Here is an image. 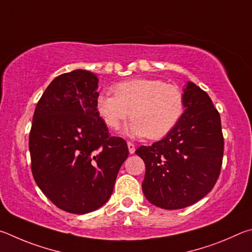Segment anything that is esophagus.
Returning a JSON list of instances; mask_svg holds the SVG:
<instances>
[{"instance_id": "obj_1", "label": "esophagus", "mask_w": 252, "mask_h": 252, "mask_svg": "<svg viewBox=\"0 0 252 252\" xmlns=\"http://www.w3.org/2000/svg\"><path fill=\"white\" fill-rule=\"evenodd\" d=\"M127 146H128V151H129L130 154H134L135 153V145L133 143L128 142V143H127Z\"/></svg>"}]
</instances>
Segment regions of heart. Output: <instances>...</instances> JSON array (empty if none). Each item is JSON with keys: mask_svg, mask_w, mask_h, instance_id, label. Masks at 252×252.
Returning <instances> with one entry per match:
<instances>
[{"mask_svg": "<svg viewBox=\"0 0 252 252\" xmlns=\"http://www.w3.org/2000/svg\"><path fill=\"white\" fill-rule=\"evenodd\" d=\"M113 92L115 96L100 95L96 103L97 113L113 130L121 128L130 116L134 122L127 128L129 135L160 139L175 128L184 114V94L174 84L137 78L117 84Z\"/></svg>", "mask_w": 252, "mask_h": 252, "instance_id": "obj_1", "label": "heart"}]
</instances>
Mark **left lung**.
Returning a JSON list of instances; mask_svg holds the SVG:
<instances>
[{"label":"left lung","mask_w":252,"mask_h":252,"mask_svg":"<svg viewBox=\"0 0 252 252\" xmlns=\"http://www.w3.org/2000/svg\"><path fill=\"white\" fill-rule=\"evenodd\" d=\"M185 110L175 128L152 146H140L146 173L143 192L162 209H182L210 192L222 165L223 135L218 110L205 91L188 82Z\"/></svg>","instance_id":"obj_1"}]
</instances>
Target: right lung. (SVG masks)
<instances>
[{"instance_id": "add662e5", "label": "right lung", "mask_w": 252, "mask_h": 252, "mask_svg": "<svg viewBox=\"0 0 252 252\" xmlns=\"http://www.w3.org/2000/svg\"><path fill=\"white\" fill-rule=\"evenodd\" d=\"M98 78L75 69L52 81L35 108L30 153L35 183L60 209L83 215L112 195L128 157L125 139L110 136L97 113Z\"/></svg>"}]
</instances>
